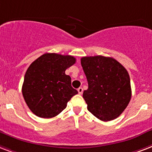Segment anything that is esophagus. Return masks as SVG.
<instances>
[{
  "mask_svg": "<svg viewBox=\"0 0 152 152\" xmlns=\"http://www.w3.org/2000/svg\"><path fill=\"white\" fill-rule=\"evenodd\" d=\"M77 92L79 94H82V93H83V89H82V87H79L78 89H77Z\"/></svg>",
  "mask_w": 152,
  "mask_h": 152,
  "instance_id": "1",
  "label": "esophagus"
}]
</instances>
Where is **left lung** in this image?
Masks as SVG:
<instances>
[{
    "mask_svg": "<svg viewBox=\"0 0 152 152\" xmlns=\"http://www.w3.org/2000/svg\"><path fill=\"white\" fill-rule=\"evenodd\" d=\"M81 64L88 82L83 92L87 109L101 121L117 118L128 106L132 97L127 70L110 57H82Z\"/></svg>",
    "mask_w": 152,
    "mask_h": 152,
    "instance_id": "1",
    "label": "left lung"
}]
</instances>
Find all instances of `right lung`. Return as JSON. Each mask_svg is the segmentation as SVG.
<instances>
[{"label": "right lung", "mask_w": 152, "mask_h": 152, "mask_svg": "<svg viewBox=\"0 0 152 152\" xmlns=\"http://www.w3.org/2000/svg\"><path fill=\"white\" fill-rule=\"evenodd\" d=\"M76 59L71 55L46 53L29 66L26 71L22 94L32 113L41 118H51L64 110L77 91L71 86L66 70Z\"/></svg>", "instance_id": "right-lung-1"}]
</instances>
